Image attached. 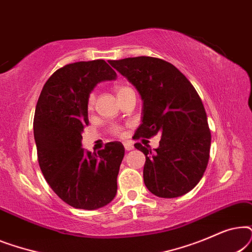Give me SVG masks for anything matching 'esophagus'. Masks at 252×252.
I'll use <instances>...</instances> for the list:
<instances>
[{
	"mask_svg": "<svg viewBox=\"0 0 252 252\" xmlns=\"http://www.w3.org/2000/svg\"><path fill=\"white\" fill-rule=\"evenodd\" d=\"M124 148H125V150L126 151H129V150H132L133 149V144L132 143H129V142H125L124 143Z\"/></svg>",
	"mask_w": 252,
	"mask_h": 252,
	"instance_id": "1",
	"label": "esophagus"
}]
</instances>
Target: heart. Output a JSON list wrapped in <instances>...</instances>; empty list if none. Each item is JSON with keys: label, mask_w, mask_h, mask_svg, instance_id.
I'll list each match as a JSON object with an SVG mask.
<instances>
[{"label": "heart", "mask_w": 252, "mask_h": 252, "mask_svg": "<svg viewBox=\"0 0 252 252\" xmlns=\"http://www.w3.org/2000/svg\"><path fill=\"white\" fill-rule=\"evenodd\" d=\"M127 89H129V88L126 87V86H118V87L116 88L117 95L122 94L123 92L127 91ZM94 102H95V96H94V95H91V96H89V98H88V109H89V110L93 109V106H94ZM115 133H119V129L116 128V129H115Z\"/></svg>", "instance_id": "obj_1"}]
</instances>
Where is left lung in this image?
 Returning a JSON list of instances; mask_svg holds the SVG:
<instances>
[{
    "mask_svg": "<svg viewBox=\"0 0 252 252\" xmlns=\"http://www.w3.org/2000/svg\"><path fill=\"white\" fill-rule=\"evenodd\" d=\"M109 63L142 99V123L136 139L161 134L157 149L134 144L146 156L144 185L158 197L187 194L204 174L211 146L205 109L194 86L174 65L160 58L140 56Z\"/></svg>",
    "mask_w": 252,
    "mask_h": 252,
    "instance_id": "obj_1",
    "label": "left lung"
}]
</instances>
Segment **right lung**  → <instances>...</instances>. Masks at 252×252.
I'll return each mask as SVG.
<instances>
[{
    "mask_svg": "<svg viewBox=\"0 0 252 252\" xmlns=\"http://www.w3.org/2000/svg\"><path fill=\"white\" fill-rule=\"evenodd\" d=\"M116 78L105 61L77 62L58 68L37 99L33 130L40 168L58 197L75 209L103 208L117 194L123 144L109 142L94 154L81 147L89 95Z\"/></svg>",
    "mask_w": 252,
    "mask_h": 252,
    "instance_id": "add662e5",
    "label": "right lung"
}]
</instances>
